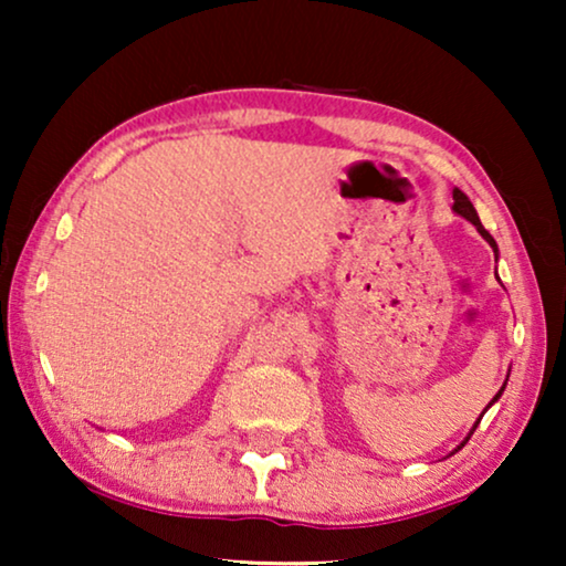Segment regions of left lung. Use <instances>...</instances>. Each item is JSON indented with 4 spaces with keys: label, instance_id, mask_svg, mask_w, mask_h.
<instances>
[{
    "label": "left lung",
    "instance_id": "8db88e82",
    "mask_svg": "<svg viewBox=\"0 0 566 566\" xmlns=\"http://www.w3.org/2000/svg\"><path fill=\"white\" fill-rule=\"evenodd\" d=\"M453 213H459V216H463V219H467V221H471V223H474V227H476V231H479V234H482V237L486 239V244H490V247H492V250H494V260H497V252H500V250H497V242H494V239H492V234H490V231H486V229L482 227V221H479V216H476V208H474V206H471V200L467 198V192H463V190H459V188H453ZM505 386H507V378H505V384H502V389H500L497 394H494V399L490 401V405H486V409H490V407L494 405V401H497V399L502 397V391H505ZM486 409H484V412H486ZM484 412H482V415H479V420L474 422V428H471V430H469V436L461 440V446H455V451H451V455H453V453H459V451H461V448H463V446H467V440H469L471 436H474L476 424H479V422H482V417H484Z\"/></svg>",
    "mask_w": 566,
    "mask_h": 566
}]
</instances>
